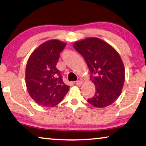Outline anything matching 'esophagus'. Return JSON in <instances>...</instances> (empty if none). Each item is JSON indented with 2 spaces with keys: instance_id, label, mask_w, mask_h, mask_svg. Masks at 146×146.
I'll return each mask as SVG.
<instances>
[{
  "instance_id": "esophagus-1",
  "label": "esophagus",
  "mask_w": 146,
  "mask_h": 146,
  "mask_svg": "<svg viewBox=\"0 0 146 146\" xmlns=\"http://www.w3.org/2000/svg\"><path fill=\"white\" fill-rule=\"evenodd\" d=\"M75 84H76V85H77L78 86H80L82 84V82L81 81V80H77V81L75 82Z\"/></svg>"
}]
</instances>
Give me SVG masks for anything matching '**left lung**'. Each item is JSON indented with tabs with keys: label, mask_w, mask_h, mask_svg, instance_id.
Segmentation results:
<instances>
[{
	"label": "left lung",
	"mask_w": 146,
	"mask_h": 146,
	"mask_svg": "<svg viewBox=\"0 0 146 146\" xmlns=\"http://www.w3.org/2000/svg\"><path fill=\"white\" fill-rule=\"evenodd\" d=\"M73 46L85 60L96 86L94 96L87 101L96 108L111 105L120 96L125 82V67L118 52L98 38L78 41Z\"/></svg>",
	"instance_id": "left-lung-1"
}]
</instances>
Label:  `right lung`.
I'll return each mask as SVG.
<instances>
[{
    "instance_id": "obj_1",
    "label": "right lung",
    "mask_w": 146,
    "mask_h": 146,
    "mask_svg": "<svg viewBox=\"0 0 146 146\" xmlns=\"http://www.w3.org/2000/svg\"><path fill=\"white\" fill-rule=\"evenodd\" d=\"M66 46L58 40H48L39 46L27 61L26 86L30 96L38 105L54 107L62 102L69 90L56 68L60 54Z\"/></svg>"
}]
</instances>
